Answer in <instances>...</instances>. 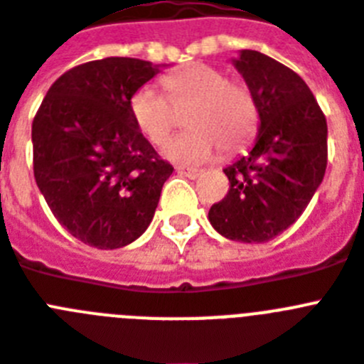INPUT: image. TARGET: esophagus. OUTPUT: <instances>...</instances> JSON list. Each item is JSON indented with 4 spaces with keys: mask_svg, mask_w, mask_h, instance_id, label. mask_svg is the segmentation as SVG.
Masks as SVG:
<instances>
[{
    "mask_svg": "<svg viewBox=\"0 0 364 364\" xmlns=\"http://www.w3.org/2000/svg\"><path fill=\"white\" fill-rule=\"evenodd\" d=\"M177 172L181 176L188 177V179H196V177L201 176V170H196V168H188V166H177Z\"/></svg>",
    "mask_w": 364,
    "mask_h": 364,
    "instance_id": "esophagus-1",
    "label": "esophagus"
}]
</instances>
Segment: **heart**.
<instances>
[{
    "label": "heart",
    "instance_id": "b5f03b06",
    "mask_svg": "<svg viewBox=\"0 0 364 364\" xmlns=\"http://www.w3.org/2000/svg\"><path fill=\"white\" fill-rule=\"evenodd\" d=\"M168 99L151 85H142L129 97L131 118L151 144H163L177 122V111L191 105L181 135L164 146V155L177 163H203L218 146L235 154L257 129L259 112L252 90L225 77L222 70L198 63L163 79Z\"/></svg>",
    "mask_w": 364,
    "mask_h": 364
}]
</instances>
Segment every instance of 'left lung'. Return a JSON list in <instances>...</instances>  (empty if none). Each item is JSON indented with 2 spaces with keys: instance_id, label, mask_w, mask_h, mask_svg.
I'll list each match as a JSON object with an SVG mask.
<instances>
[{
  "instance_id": "left-lung-1",
  "label": "left lung",
  "mask_w": 364,
  "mask_h": 364,
  "mask_svg": "<svg viewBox=\"0 0 364 364\" xmlns=\"http://www.w3.org/2000/svg\"><path fill=\"white\" fill-rule=\"evenodd\" d=\"M242 73L259 112V133L248 155L224 170L225 198L210 207V225L237 242H268L291 228L326 173L328 124L304 79L285 64L242 50Z\"/></svg>"
}]
</instances>
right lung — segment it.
Here are the masks:
<instances>
[{"label": "right lung", "mask_w": 364, "mask_h": 364, "mask_svg": "<svg viewBox=\"0 0 364 364\" xmlns=\"http://www.w3.org/2000/svg\"><path fill=\"white\" fill-rule=\"evenodd\" d=\"M159 66L107 57L64 72L33 120V170L70 235L116 250L148 229L172 164L159 157L129 112V97Z\"/></svg>", "instance_id": "add662e5"}]
</instances>
